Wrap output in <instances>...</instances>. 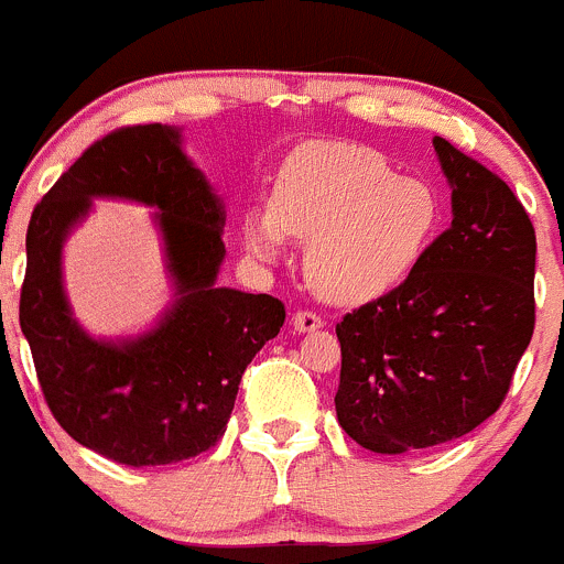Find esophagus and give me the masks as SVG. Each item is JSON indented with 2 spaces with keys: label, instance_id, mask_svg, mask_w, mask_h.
Here are the masks:
<instances>
[{
  "label": "esophagus",
  "instance_id": "1",
  "mask_svg": "<svg viewBox=\"0 0 564 564\" xmlns=\"http://www.w3.org/2000/svg\"><path fill=\"white\" fill-rule=\"evenodd\" d=\"M324 326V318L315 313H310V310H299V313H293V329L296 332H315Z\"/></svg>",
  "mask_w": 564,
  "mask_h": 564
}]
</instances>
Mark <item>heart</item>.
Wrapping results in <instances>:
<instances>
[{
	"instance_id": "heart-1",
	"label": "heart",
	"mask_w": 564,
	"mask_h": 564,
	"mask_svg": "<svg viewBox=\"0 0 564 564\" xmlns=\"http://www.w3.org/2000/svg\"><path fill=\"white\" fill-rule=\"evenodd\" d=\"M440 198L429 182L399 176L379 152L354 143H313L285 160L273 207L243 216V243L273 260L285 238L307 240L315 293L366 304L399 288L437 238Z\"/></svg>"
}]
</instances>
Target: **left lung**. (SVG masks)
Listing matches in <instances>:
<instances>
[{"label":"left lung","instance_id":"obj_1","mask_svg":"<svg viewBox=\"0 0 564 564\" xmlns=\"http://www.w3.org/2000/svg\"><path fill=\"white\" fill-rule=\"evenodd\" d=\"M452 227L377 302L343 315L337 421L377 454L432 448L501 406L534 332L538 238L507 182L434 138Z\"/></svg>","mask_w":564,"mask_h":564}]
</instances>
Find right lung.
Instances as JSON below:
<instances>
[{"label": "right lung", "mask_w": 564, "mask_h": 564, "mask_svg": "<svg viewBox=\"0 0 564 564\" xmlns=\"http://www.w3.org/2000/svg\"><path fill=\"white\" fill-rule=\"evenodd\" d=\"M158 206L177 299L135 341H96L67 307L62 243L90 197ZM224 205L182 152L180 130L121 127L90 143L35 205L26 227L19 324L55 421L79 446L118 465H169L227 432L240 377L285 324V304L216 282Z\"/></svg>", "instance_id": "right-lung-1"}]
</instances>
